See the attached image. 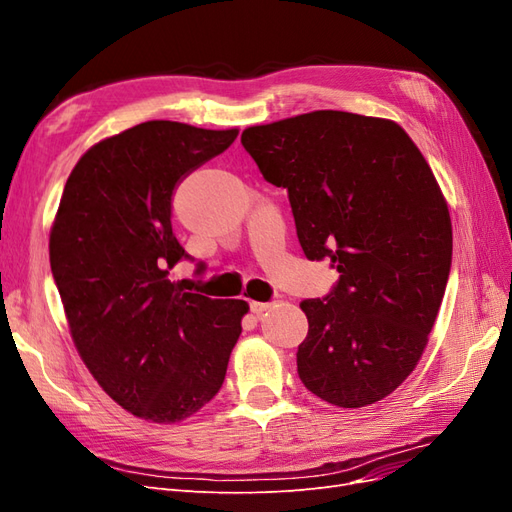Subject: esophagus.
<instances>
[{"instance_id":"esophagus-1","label":"esophagus","mask_w":512,"mask_h":512,"mask_svg":"<svg viewBox=\"0 0 512 512\" xmlns=\"http://www.w3.org/2000/svg\"><path fill=\"white\" fill-rule=\"evenodd\" d=\"M269 307H271V303H260V301H252V303H250V309H252V312H254L256 316H260L262 312H267Z\"/></svg>"}]
</instances>
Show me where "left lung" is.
I'll return each mask as SVG.
<instances>
[{
    "instance_id": "obj_1",
    "label": "left lung",
    "mask_w": 512,
    "mask_h": 512,
    "mask_svg": "<svg viewBox=\"0 0 512 512\" xmlns=\"http://www.w3.org/2000/svg\"><path fill=\"white\" fill-rule=\"evenodd\" d=\"M241 145L288 190L303 254L339 273L327 297L301 301V382L339 408L376 404L421 359L451 273L436 177L395 121L344 111L247 128Z\"/></svg>"
}]
</instances>
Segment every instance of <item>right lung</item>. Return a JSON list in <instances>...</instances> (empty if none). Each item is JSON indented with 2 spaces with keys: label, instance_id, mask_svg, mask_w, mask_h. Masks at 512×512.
<instances>
[{
  "label": "right lung",
  "instance_id": "obj_1",
  "mask_svg": "<svg viewBox=\"0 0 512 512\" xmlns=\"http://www.w3.org/2000/svg\"><path fill=\"white\" fill-rule=\"evenodd\" d=\"M239 130L145 121L76 162L51 228V271L83 363L121 408L179 423L222 389L247 305L183 292L170 215L177 185ZM205 265H198V273Z\"/></svg>",
  "mask_w": 512,
  "mask_h": 512
}]
</instances>
